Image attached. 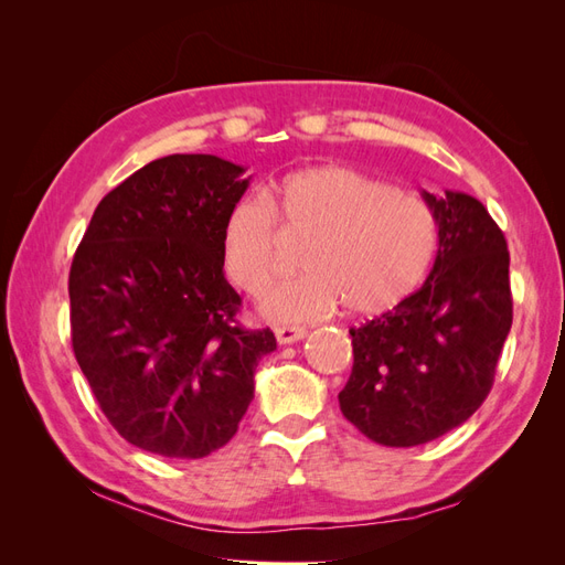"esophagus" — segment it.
Here are the masks:
<instances>
[{
  "label": "esophagus",
  "mask_w": 565,
  "mask_h": 565,
  "mask_svg": "<svg viewBox=\"0 0 565 565\" xmlns=\"http://www.w3.org/2000/svg\"><path fill=\"white\" fill-rule=\"evenodd\" d=\"M306 334H309V330L299 328V324H285V328L276 330L278 344H295V341H301Z\"/></svg>",
  "instance_id": "obj_1"
}]
</instances>
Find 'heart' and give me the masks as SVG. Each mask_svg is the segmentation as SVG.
Wrapping results in <instances>:
<instances>
[{
  "label": "heart",
  "mask_w": 565,
  "mask_h": 565,
  "mask_svg": "<svg viewBox=\"0 0 565 565\" xmlns=\"http://www.w3.org/2000/svg\"><path fill=\"white\" fill-rule=\"evenodd\" d=\"M282 233L309 241L301 278L280 285L264 311L273 320L301 322L334 313L396 309L429 270L438 224L419 195L386 185L344 164H318L282 177L262 195H247L221 226L226 276L262 297L280 270Z\"/></svg>",
  "instance_id": "1"
}]
</instances>
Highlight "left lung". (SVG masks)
<instances>
[{"instance_id":"left-lung-1","label":"left lung","mask_w":565,"mask_h":565,"mask_svg":"<svg viewBox=\"0 0 565 565\" xmlns=\"http://www.w3.org/2000/svg\"><path fill=\"white\" fill-rule=\"evenodd\" d=\"M436 214L429 278L396 309L351 328L344 417L370 440L413 448L467 422L494 382L511 330L504 233L476 198L422 193Z\"/></svg>"}]
</instances>
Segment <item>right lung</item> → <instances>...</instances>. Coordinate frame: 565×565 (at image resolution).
Here are the masks:
<instances>
[{"label": "right lung", "mask_w": 565, "mask_h": 565, "mask_svg": "<svg viewBox=\"0 0 565 565\" xmlns=\"http://www.w3.org/2000/svg\"><path fill=\"white\" fill-rule=\"evenodd\" d=\"M247 169L167 156L98 202L71 266V332L98 407L131 446L200 459L235 436L276 337L237 322L221 226Z\"/></svg>", "instance_id": "obj_1"}]
</instances>
